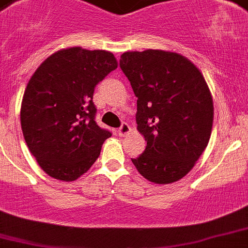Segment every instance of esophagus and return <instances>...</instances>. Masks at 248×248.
Wrapping results in <instances>:
<instances>
[{"instance_id": "obj_1", "label": "esophagus", "mask_w": 248, "mask_h": 248, "mask_svg": "<svg viewBox=\"0 0 248 248\" xmlns=\"http://www.w3.org/2000/svg\"><path fill=\"white\" fill-rule=\"evenodd\" d=\"M129 131H130V126H129L128 123H123L122 126H120L119 130H118V133H119V135L124 136V135H126Z\"/></svg>"}]
</instances>
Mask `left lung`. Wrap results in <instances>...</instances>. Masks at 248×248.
<instances>
[{"label": "left lung", "mask_w": 248, "mask_h": 248, "mask_svg": "<svg viewBox=\"0 0 248 248\" xmlns=\"http://www.w3.org/2000/svg\"><path fill=\"white\" fill-rule=\"evenodd\" d=\"M120 69L138 97L136 124L146 149L131 158L142 177L157 185L179 181L208 146L213 97L203 74L181 54L126 51Z\"/></svg>", "instance_id": "left-lung-1"}]
</instances>
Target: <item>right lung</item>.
Returning <instances> with one entry per match:
<instances>
[{
    "mask_svg": "<svg viewBox=\"0 0 248 248\" xmlns=\"http://www.w3.org/2000/svg\"><path fill=\"white\" fill-rule=\"evenodd\" d=\"M117 67L110 51L74 46L45 59L31 77L20 125L29 151L50 177L75 181L98 158L112 134L94 122L93 92Z\"/></svg>",
    "mask_w": 248,
    "mask_h": 248,
    "instance_id": "right-lung-1",
    "label": "right lung"
}]
</instances>
